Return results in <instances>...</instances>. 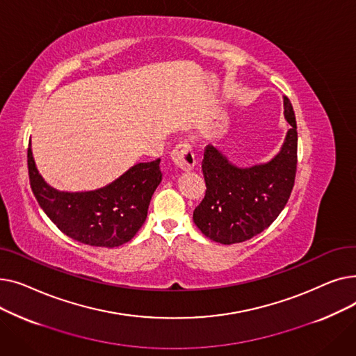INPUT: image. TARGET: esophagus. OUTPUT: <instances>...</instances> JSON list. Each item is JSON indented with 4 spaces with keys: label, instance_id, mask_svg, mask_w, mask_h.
Returning <instances> with one entry per match:
<instances>
[{
    "label": "esophagus",
    "instance_id": "34e87169",
    "mask_svg": "<svg viewBox=\"0 0 356 356\" xmlns=\"http://www.w3.org/2000/svg\"><path fill=\"white\" fill-rule=\"evenodd\" d=\"M172 160L173 163L180 168V170H192L195 167V153L193 148L188 141L179 143L172 152Z\"/></svg>",
    "mask_w": 356,
    "mask_h": 356
}]
</instances>
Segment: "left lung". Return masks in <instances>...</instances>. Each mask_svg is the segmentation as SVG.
I'll return each mask as SVG.
<instances>
[{"label":"left lung","instance_id":"8db88e82","mask_svg":"<svg viewBox=\"0 0 356 356\" xmlns=\"http://www.w3.org/2000/svg\"><path fill=\"white\" fill-rule=\"evenodd\" d=\"M284 118L291 125L280 152L267 163L238 167L213 145L204 148L202 172L207 193L193 212L204 236L236 244L263 232L282 213L291 195L297 167V124L284 97Z\"/></svg>","mask_w":356,"mask_h":356}]
</instances>
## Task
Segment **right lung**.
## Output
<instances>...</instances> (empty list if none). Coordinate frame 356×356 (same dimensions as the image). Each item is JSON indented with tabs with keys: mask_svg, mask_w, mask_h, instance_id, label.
<instances>
[{
	"mask_svg": "<svg viewBox=\"0 0 356 356\" xmlns=\"http://www.w3.org/2000/svg\"><path fill=\"white\" fill-rule=\"evenodd\" d=\"M31 191L40 208L63 234L92 247L114 248L133 239L147 218L161 181L160 159L138 163L97 191L60 192L49 186L27 149Z\"/></svg>",
	"mask_w": 356,
	"mask_h": 356,
	"instance_id": "obj_1",
	"label": "right lung"
}]
</instances>
